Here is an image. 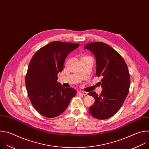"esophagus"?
I'll return each mask as SVG.
<instances>
[{
  "label": "esophagus",
  "instance_id": "esophagus-1",
  "mask_svg": "<svg viewBox=\"0 0 149 149\" xmlns=\"http://www.w3.org/2000/svg\"><path fill=\"white\" fill-rule=\"evenodd\" d=\"M79 94L81 95L82 96H86V95H87V92H84V91H80V92H79Z\"/></svg>",
  "mask_w": 149,
  "mask_h": 149
}]
</instances>
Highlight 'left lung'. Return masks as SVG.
Instances as JSON below:
<instances>
[{
  "label": "left lung",
  "mask_w": 149,
  "mask_h": 149,
  "mask_svg": "<svg viewBox=\"0 0 149 149\" xmlns=\"http://www.w3.org/2000/svg\"><path fill=\"white\" fill-rule=\"evenodd\" d=\"M85 49L90 50L96 61V75L103 78L100 82L103 90L98 96L95 92L88 95L95 99L88 111L94 117L107 119L122 107L129 91L130 77L127 66L121 55L103 42L88 43Z\"/></svg>",
  "instance_id": "obj_1"
}]
</instances>
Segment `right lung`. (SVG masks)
Segmentation results:
<instances>
[{
    "label": "right lung",
    "instance_id": "add662e5",
    "mask_svg": "<svg viewBox=\"0 0 149 149\" xmlns=\"http://www.w3.org/2000/svg\"><path fill=\"white\" fill-rule=\"evenodd\" d=\"M79 44L52 42L38 50L29 63L25 77L29 98L35 109L47 118L55 117L67 109L76 91L57 81L68 55Z\"/></svg>",
    "mask_w": 149,
    "mask_h": 149
}]
</instances>
